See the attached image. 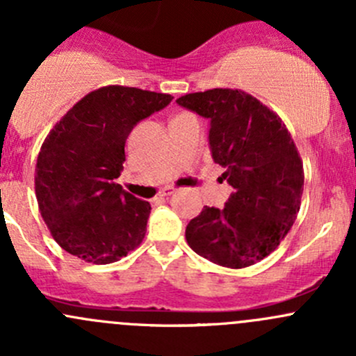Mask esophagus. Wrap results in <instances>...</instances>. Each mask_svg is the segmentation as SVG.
Returning a JSON list of instances; mask_svg holds the SVG:
<instances>
[{
  "label": "esophagus",
  "instance_id": "1",
  "mask_svg": "<svg viewBox=\"0 0 356 356\" xmlns=\"http://www.w3.org/2000/svg\"><path fill=\"white\" fill-rule=\"evenodd\" d=\"M175 193V188H172V186H167V188H163L160 191V196H170V195H174Z\"/></svg>",
  "mask_w": 356,
  "mask_h": 356
}]
</instances>
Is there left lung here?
I'll list each match as a JSON object with an SVG mask.
<instances>
[{
  "mask_svg": "<svg viewBox=\"0 0 356 356\" xmlns=\"http://www.w3.org/2000/svg\"><path fill=\"white\" fill-rule=\"evenodd\" d=\"M177 105L210 120L208 145L222 179L234 188L224 208L204 207L186 227L193 251L245 268L270 254L300 210L303 163L281 118L238 89L181 96Z\"/></svg>",
  "mask_w": 356,
  "mask_h": 356,
  "instance_id": "left-lung-1",
  "label": "left lung"
}]
</instances>
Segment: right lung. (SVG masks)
<instances>
[{"label": "right lung", "instance_id": "right-lung-1", "mask_svg": "<svg viewBox=\"0 0 356 356\" xmlns=\"http://www.w3.org/2000/svg\"><path fill=\"white\" fill-rule=\"evenodd\" d=\"M170 95L106 86L75 103L41 146L35 198L63 250L96 265L141 245L152 204L115 182L132 129L172 102Z\"/></svg>", "mask_w": 356, "mask_h": 356}]
</instances>
